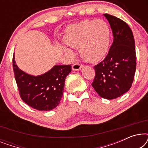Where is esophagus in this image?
Here are the masks:
<instances>
[{
	"label": "esophagus",
	"mask_w": 148,
	"mask_h": 148,
	"mask_svg": "<svg viewBox=\"0 0 148 148\" xmlns=\"http://www.w3.org/2000/svg\"><path fill=\"white\" fill-rule=\"evenodd\" d=\"M82 65L79 63H75L72 65V69L74 71H79L82 68Z\"/></svg>",
	"instance_id": "1"
}]
</instances>
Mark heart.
Listing matches in <instances>:
<instances>
[{"label": "heart", "instance_id": "heart-1", "mask_svg": "<svg viewBox=\"0 0 148 148\" xmlns=\"http://www.w3.org/2000/svg\"><path fill=\"white\" fill-rule=\"evenodd\" d=\"M64 42L72 48H79L80 56L88 62H95L106 56L110 43V29L103 20H85L70 26L66 30ZM63 50L73 56L66 47Z\"/></svg>", "mask_w": 148, "mask_h": 148}]
</instances>
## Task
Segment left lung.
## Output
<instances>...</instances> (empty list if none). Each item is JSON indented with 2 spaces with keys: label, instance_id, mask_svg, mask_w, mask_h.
Masks as SVG:
<instances>
[{
  "label": "left lung",
  "instance_id": "left-lung-1",
  "mask_svg": "<svg viewBox=\"0 0 148 148\" xmlns=\"http://www.w3.org/2000/svg\"><path fill=\"white\" fill-rule=\"evenodd\" d=\"M112 29L114 40L108 55L94 66L92 86L99 96L112 100L128 92L136 69V54L133 32L119 18L104 14Z\"/></svg>",
  "mask_w": 148,
  "mask_h": 148
}]
</instances>
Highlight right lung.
<instances>
[{
	"instance_id": "1",
	"label": "right lung",
	"mask_w": 148,
	"mask_h": 148,
	"mask_svg": "<svg viewBox=\"0 0 148 148\" xmlns=\"http://www.w3.org/2000/svg\"><path fill=\"white\" fill-rule=\"evenodd\" d=\"M13 67L20 96L28 106L48 111L59 104L65 79L71 71L70 64L55 65L44 74L34 76L19 69L13 55Z\"/></svg>"
}]
</instances>
